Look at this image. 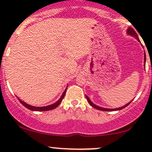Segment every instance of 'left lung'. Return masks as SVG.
Instances as JSON below:
<instances>
[{"instance_id":"obj_1","label":"left lung","mask_w":152,"mask_h":152,"mask_svg":"<svg viewBox=\"0 0 152 152\" xmlns=\"http://www.w3.org/2000/svg\"><path fill=\"white\" fill-rule=\"evenodd\" d=\"M126 34H128L129 36H133L134 38H135L136 39H137V41H139V42H140V40H139V37H138L137 34L135 32V31H134V29L132 28H131V27L128 28V29H127V31H126ZM145 63H146V54H145V52H144V67H145ZM86 99H87V101H88V102L89 103L90 105L91 106H93L94 108H95V109H99V110H102V111H118V110H121V109H124V108L126 107V106H128L129 104L130 103L132 102V101H133V100H132L129 103H128V104H126V105H125V106H121V107L116 108V109H107V108H103V107H101V106H99L96 105V104H94V103L92 102L90 100V99L88 98V97L86 95Z\"/></svg>"}]
</instances>
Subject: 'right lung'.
<instances>
[{
	"label": "right lung",
	"mask_w": 152,
	"mask_h": 152,
	"mask_svg": "<svg viewBox=\"0 0 152 152\" xmlns=\"http://www.w3.org/2000/svg\"><path fill=\"white\" fill-rule=\"evenodd\" d=\"M66 89H67V87H66V88L65 89V91H64V93H63V94L61 95V96L60 97V99H59L56 102H55V103H54V104H51V105H48V106H41V107H40V106H39V107H38V106H34L29 105V104H26V102H23L22 100H20V99H19L18 96H16V97H17V98H18V99L19 100V102L21 103L23 105L25 106V107L27 108V109L31 110V111H48V110H52V109H55V108H56L57 106H58L59 104H60L61 103L63 99H64V96H65Z\"/></svg>",
	"instance_id": "right-lung-1"
}]
</instances>
